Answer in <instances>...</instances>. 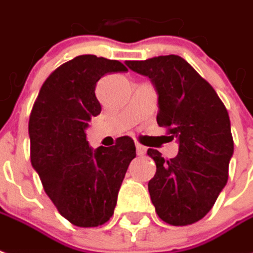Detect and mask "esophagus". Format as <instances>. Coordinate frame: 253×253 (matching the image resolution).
Listing matches in <instances>:
<instances>
[{
  "mask_svg": "<svg viewBox=\"0 0 253 253\" xmlns=\"http://www.w3.org/2000/svg\"><path fill=\"white\" fill-rule=\"evenodd\" d=\"M135 149H137V155H138V156H144L145 153H146V148L142 146V145L135 144Z\"/></svg>",
  "mask_w": 253,
  "mask_h": 253,
  "instance_id": "obj_1",
  "label": "esophagus"
}]
</instances>
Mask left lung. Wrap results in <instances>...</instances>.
<instances>
[{
    "label": "left lung",
    "mask_w": 253,
    "mask_h": 253,
    "mask_svg": "<svg viewBox=\"0 0 253 253\" xmlns=\"http://www.w3.org/2000/svg\"><path fill=\"white\" fill-rule=\"evenodd\" d=\"M151 79L157 93V125L178 141V155L164 160L148 149L156 174L148 183L159 218L172 226L204 218L225 188L234 152L227 109L211 84L179 56L126 61Z\"/></svg>",
    "instance_id": "8db88e82"
}]
</instances>
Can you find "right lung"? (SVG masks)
<instances>
[{"instance_id": "obj_1", "label": "right lung", "mask_w": 253, "mask_h": 253, "mask_svg": "<svg viewBox=\"0 0 253 253\" xmlns=\"http://www.w3.org/2000/svg\"><path fill=\"white\" fill-rule=\"evenodd\" d=\"M125 71L118 60L78 56L49 75L31 111V164L59 212L79 227L108 222L135 157L134 141L127 135L114 146L97 149L86 139L91 116L101 112L97 82L107 74Z\"/></svg>"}]
</instances>
